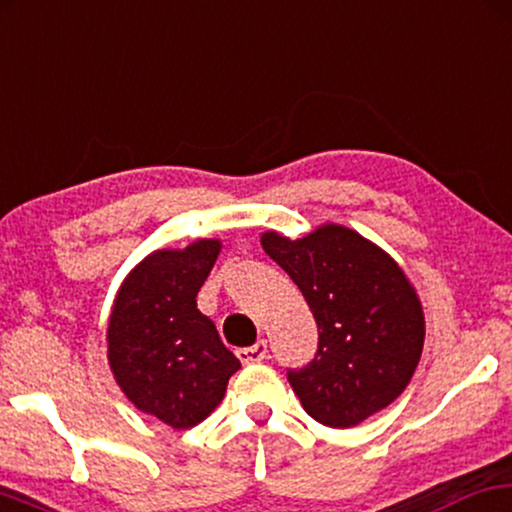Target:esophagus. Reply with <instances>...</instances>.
I'll return each mask as SVG.
<instances>
[{"label":"esophagus","instance_id":"obj_1","mask_svg":"<svg viewBox=\"0 0 512 512\" xmlns=\"http://www.w3.org/2000/svg\"><path fill=\"white\" fill-rule=\"evenodd\" d=\"M265 355H268V343L265 341H256L254 345H247V348L237 350V357H240L242 364L261 362L265 360Z\"/></svg>","mask_w":512,"mask_h":512}]
</instances>
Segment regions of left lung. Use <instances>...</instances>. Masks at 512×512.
I'll use <instances>...</instances> for the list:
<instances>
[{"label":"left lung","mask_w":512,"mask_h":512,"mask_svg":"<svg viewBox=\"0 0 512 512\" xmlns=\"http://www.w3.org/2000/svg\"><path fill=\"white\" fill-rule=\"evenodd\" d=\"M261 244L301 289L317 324L315 357L287 369L303 409L322 426L350 428L388 407L414 376L426 336L400 265L343 225L301 240L265 232Z\"/></svg>","instance_id":"left-lung-1"}]
</instances>
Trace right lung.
Returning <instances> with one entry per match:
<instances>
[{"mask_svg":"<svg viewBox=\"0 0 512 512\" xmlns=\"http://www.w3.org/2000/svg\"><path fill=\"white\" fill-rule=\"evenodd\" d=\"M218 251L216 240L155 251L131 270L112 305L108 360L119 388L176 430L204 421L240 369L214 322L197 310Z\"/></svg>","mask_w":512,"mask_h":512,"instance_id":"add662e5","label":"right lung"}]
</instances>
